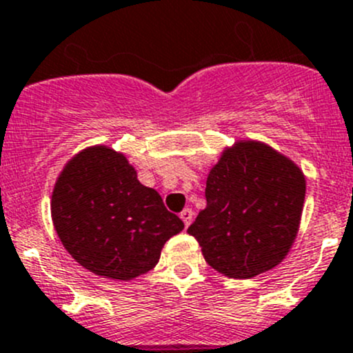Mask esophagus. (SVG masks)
<instances>
[{
	"mask_svg": "<svg viewBox=\"0 0 353 353\" xmlns=\"http://www.w3.org/2000/svg\"><path fill=\"white\" fill-rule=\"evenodd\" d=\"M193 215H194V213H193V210H191V208H184L183 212H181V220L184 222V225H186V227L190 225L191 220H193Z\"/></svg>",
	"mask_w": 353,
	"mask_h": 353,
	"instance_id": "obj_1",
	"label": "esophagus"
}]
</instances>
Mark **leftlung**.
Here are the masks:
<instances>
[{
    "instance_id": "left-lung-1",
    "label": "left lung",
    "mask_w": 353,
    "mask_h": 353,
    "mask_svg": "<svg viewBox=\"0 0 353 353\" xmlns=\"http://www.w3.org/2000/svg\"><path fill=\"white\" fill-rule=\"evenodd\" d=\"M206 208L188 232L206 263L230 279L268 272L287 256L305 196L301 169L256 141L227 150L206 179Z\"/></svg>"
}]
</instances>
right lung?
<instances>
[{"label": "right lung", "mask_w": 353, "mask_h": 353, "mask_svg": "<svg viewBox=\"0 0 353 353\" xmlns=\"http://www.w3.org/2000/svg\"><path fill=\"white\" fill-rule=\"evenodd\" d=\"M51 213L66 251L83 268L114 280L150 272L163 244L184 229L160 194L137 179L126 157L105 147L87 148L66 163Z\"/></svg>", "instance_id": "1"}]
</instances>
